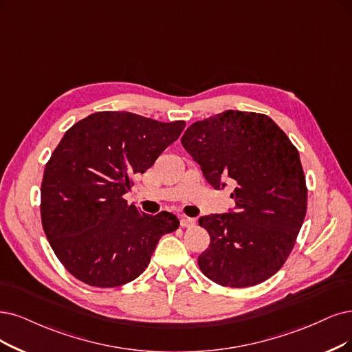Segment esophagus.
<instances>
[{
	"instance_id": "obj_1",
	"label": "esophagus",
	"mask_w": 352,
	"mask_h": 352,
	"mask_svg": "<svg viewBox=\"0 0 352 352\" xmlns=\"http://www.w3.org/2000/svg\"><path fill=\"white\" fill-rule=\"evenodd\" d=\"M179 225H181V228H192L194 225H196V220L191 217H181Z\"/></svg>"
}]
</instances>
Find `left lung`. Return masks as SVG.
<instances>
[{
  "label": "left lung",
  "mask_w": 352,
  "mask_h": 352,
  "mask_svg": "<svg viewBox=\"0 0 352 352\" xmlns=\"http://www.w3.org/2000/svg\"><path fill=\"white\" fill-rule=\"evenodd\" d=\"M213 188L233 187L235 209L199 219L210 235L203 274L225 287L268 280L289 258L307 209L300 156L261 113L228 110L192 123L181 138Z\"/></svg>",
  "instance_id": "1"
}]
</instances>
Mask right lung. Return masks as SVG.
I'll return each instance as SVG.
<instances>
[{
    "instance_id": "1",
    "label": "right lung",
    "mask_w": 352,
    "mask_h": 352,
    "mask_svg": "<svg viewBox=\"0 0 352 352\" xmlns=\"http://www.w3.org/2000/svg\"><path fill=\"white\" fill-rule=\"evenodd\" d=\"M184 127L98 111L65 132L45 166L41 214L52 250L75 278L102 289L132 281L160 239L178 229L173 213L145 214L123 196Z\"/></svg>"
}]
</instances>
